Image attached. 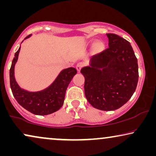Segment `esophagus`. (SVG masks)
<instances>
[{"instance_id":"34e87169","label":"esophagus","mask_w":156,"mask_h":156,"mask_svg":"<svg viewBox=\"0 0 156 156\" xmlns=\"http://www.w3.org/2000/svg\"><path fill=\"white\" fill-rule=\"evenodd\" d=\"M84 67V63L83 62H79L76 64V70H77L78 72H80V70L82 68Z\"/></svg>"}]
</instances>
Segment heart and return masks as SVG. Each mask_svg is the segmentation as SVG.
Listing matches in <instances>:
<instances>
[{
	"instance_id": "heart-1",
	"label": "heart",
	"mask_w": 156,
	"mask_h": 156,
	"mask_svg": "<svg viewBox=\"0 0 156 156\" xmlns=\"http://www.w3.org/2000/svg\"><path fill=\"white\" fill-rule=\"evenodd\" d=\"M102 46H103V44H102L101 42H98L97 43V47L98 48H99V49L101 48Z\"/></svg>"
}]
</instances>
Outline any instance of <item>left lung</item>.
<instances>
[{
  "instance_id": "left-lung-1",
  "label": "left lung",
  "mask_w": 156,
  "mask_h": 156,
  "mask_svg": "<svg viewBox=\"0 0 156 156\" xmlns=\"http://www.w3.org/2000/svg\"><path fill=\"white\" fill-rule=\"evenodd\" d=\"M108 48L94 55L84 76V93L93 107L102 111L118 109L131 99L138 81V60L126 40L106 34Z\"/></svg>"
}]
</instances>
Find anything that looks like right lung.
Masks as SVG:
<instances>
[{
    "instance_id": "right-lung-1",
    "label": "right lung",
    "mask_w": 156,
    "mask_h": 156,
    "mask_svg": "<svg viewBox=\"0 0 156 156\" xmlns=\"http://www.w3.org/2000/svg\"><path fill=\"white\" fill-rule=\"evenodd\" d=\"M30 36L31 35L27 36L25 40ZM20 50V47L15 53L10 69V84L15 99L21 106L35 115L44 116L58 111L63 105L66 90L73 76L76 74V69L69 67L62 70L52 84L43 90H25L18 84L14 74L15 65L18 61Z\"/></svg>"
}]
</instances>
